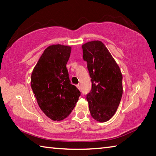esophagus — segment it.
Here are the masks:
<instances>
[{
  "instance_id": "esophagus-1",
  "label": "esophagus",
  "mask_w": 156,
  "mask_h": 156,
  "mask_svg": "<svg viewBox=\"0 0 156 156\" xmlns=\"http://www.w3.org/2000/svg\"><path fill=\"white\" fill-rule=\"evenodd\" d=\"M76 87H77V88H78L80 90H81V88H80V86L79 84H77V85H76Z\"/></svg>"
}]
</instances>
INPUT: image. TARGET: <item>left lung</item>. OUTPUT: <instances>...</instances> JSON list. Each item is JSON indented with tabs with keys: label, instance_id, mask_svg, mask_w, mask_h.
<instances>
[{
	"label": "left lung",
	"instance_id": "8db88e82",
	"mask_svg": "<svg viewBox=\"0 0 156 156\" xmlns=\"http://www.w3.org/2000/svg\"><path fill=\"white\" fill-rule=\"evenodd\" d=\"M82 48L92 83L86 94L90 114L100 122H107L115 113L122 96L121 71L101 41L87 42Z\"/></svg>",
	"mask_w": 156,
	"mask_h": 156
}]
</instances>
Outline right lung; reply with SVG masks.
<instances>
[{"label":"right lung","instance_id":"obj_1","mask_svg":"<svg viewBox=\"0 0 156 156\" xmlns=\"http://www.w3.org/2000/svg\"><path fill=\"white\" fill-rule=\"evenodd\" d=\"M71 47L48 46L31 75V88L41 110L52 120L66 118L75 107L80 92L70 84L66 64Z\"/></svg>","mask_w":156,"mask_h":156}]
</instances>
